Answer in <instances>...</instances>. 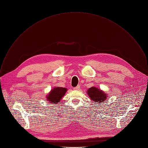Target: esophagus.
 <instances>
[{"mask_svg": "<svg viewBox=\"0 0 148 148\" xmlns=\"http://www.w3.org/2000/svg\"><path fill=\"white\" fill-rule=\"evenodd\" d=\"M79 88H80V86H77L76 87H75L73 88V89H74V90H77L79 89Z\"/></svg>", "mask_w": 148, "mask_h": 148, "instance_id": "esophagus-1", "label": "esophagus"}]
</instances>
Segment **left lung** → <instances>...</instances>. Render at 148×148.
Listing matches in <instances>:
<instances>
[{
  "label": "left lung",
  "instance_id": "8db88e82",
  "mask_svg": "<svg viewBox=\"0 0 148 148\" xmlns=\"http://www.w3.org/2000/svg\"><path fill=\"white\" fill-rule=\"evenodd\" d=\"M87 94L88 95V96L91 98V100L96 102L102 103L106 100L107 98V95L106 93L95 87H92L91 88H88Z\"/></svg>",
  "mask_w": 148,
  "mask_h": 148
}]
</instances>
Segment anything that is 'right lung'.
I'll return each mask as SVG.
<instances>
[{
  "instance_id": "right-lung-1",
  "label": "right lung",
  "mask_w": 148,
  "mask_h": 148,
  "mask_svg": "<svg viewBox=\"0 0 148 148\" xmlns=\"http://www.w3.org/2000/svg\"><path fill=\"white\" fill-rule=\"evenodd\" d=\"M66 91L67 89L65 88L60 87H55L49 93L48 96H47V99L50 103L57 104L65 95Z\"/></svg>"
}]
</instances>
